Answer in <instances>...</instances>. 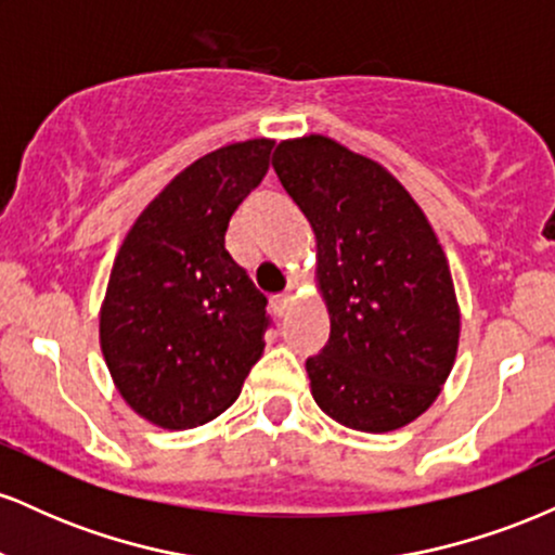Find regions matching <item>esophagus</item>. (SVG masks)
I'll return each instance as SVG.
<instances>
[{"label": "esophagus", "mask_w": 555, "mask_h": 555, "mask_svg": "<svg viewBox=\"0 0 555 555\" xmlns=\"http://www.w3.org/2000/svg\"><path fill=\"white\" fill-rule=\"evenodd\" d=\"M292 299H295V292H292V289H286V292H282V295L273 297V308H276L279 315L286 313V308L292 305Z\"/></svg>", "instance_id": "obj_1"}]
</instances>
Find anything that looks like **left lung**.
I'll return each mask as SVG.
<instances>
[{"instance_id":"obj_1","label":"left lung","mask_w":555,"mask_h":555,"mask_svg":"<svg viewBox=\"0 0 555 555\" xmlns=\"http://www.w3.org/2000/svg\"><path fill=\"white\" fill-rule=\"evenodd\" d=\"M279 182L315 234L331 334L305 362L315 404L344 428L391 433L438 399L462 313L438 234L386 167L328 135L282 140Z\"/></svg>"}]
</instances>
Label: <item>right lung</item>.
<instances>
[{
	"mask_svg": "<svg viewBox=\"0 0 555 555\" xmlns=\"http://www.w3.org/2000/svg\"><path fill=\"white\" fill-rule=\"evenodd\" d=\"M271 149V138L240 140L184 167L114 258L101 354L127 406L164 430L219 417L263 354L266 297L227 253V229Z\"/></svg>",
	"mask_w": 555,
	"mask_h": 555,
	"instance_id": "right-lung-1",
	"label": "right lung"
}]
</instances>
